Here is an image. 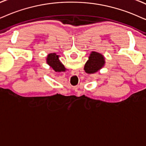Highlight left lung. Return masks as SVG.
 <instances>
[{
    "mask_svg": "<svg viewBox=\"0 0 146 146\" xmlns=\"http://www.w3.org/2000/svg\"><path fill=\"white\" fill-rule=\"evenodd\" d=\"M105 64L104 57L100 53L92 52L89 59L84 66V70L87 73H95L104 67Z\"/></svg>",
    "mask_w": 146,
    "mask_h": 146,
    "instance_id": "obj_1",
    "label": "left lung"
}]
</instances>
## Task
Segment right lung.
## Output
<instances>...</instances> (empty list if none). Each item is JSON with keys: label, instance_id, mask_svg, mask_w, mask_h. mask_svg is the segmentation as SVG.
Listing matches in <instances>:
<instances>
[{"label": "right lung", "instance_id": "1", "mask_svg": "<svg viewBox=\"0 0 146 146\" xmlns=\"http://www.w3.org/2000/svg\"><path fill=\"white\" fill-rule=\"evenodd\" d=\"M46 62L56 72L65 71V68L58 59V55H56V53H50L47 56Z\"/></svg>", "mask_w": 146, "mask_h": 146}]
</instances>
